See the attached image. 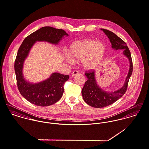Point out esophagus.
<instances>
[{
  "label": "esophagus",
  "instance_id": "obj_1",
  "mask_svg": "<svg viewBox=\"0 0 149 149\" xmlns=\"http://www.w3.org/2000/svg\"><path fill=\"white\" fill-rule=\"evenodd\" d=\"M78 74H79V71H77V70H75V71H74L72 72V77H74L75 75H76Z\"/></svg>",
  "mask_w": 149,
  "mask_h": 149
}]
</instances>
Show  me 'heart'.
I'll return each instance as SVG.
<instances>
[{"mask_svg": "<svg viewBox=\"0 0 149 149\" xmlns=\"http://www.w3.org/2000/svg\"><path fill=\"white\" fill-rule=\"evenodd\" d=\"M106 52L104 45L92 39L77 41L72 44L70 49V56L68 61L72 63L75 61L82 60L84 68L91 70L95 68L102 61Z\"/></svg>", "mask_w": 149, "mask_h": 149, "instance_id": "obj_1", "label": "heart"}]
</instances>
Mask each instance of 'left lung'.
Instances as JSON below:
<instances>
[{"label":"left lung","mask_w":149,"mask_h":149,"mask_svg":"<svg viewBox=\"0 0 149 149\" xmlns=\"http://www.w3.org/2000/svg\"><path fill=\"white\" fill-rule=\"evenodd\" d=\"M101 30L109 38L113 49L116 50H123V54L129 60L130 68L124 85L119 90L113 92H106L99 87L96 82L94 71L85 72L87 81L85 82L82 90L83 98L87 104L95 108H102L109 106L125 94L132 74L133 67L131 53L126 43L113 32L103 29H101Z\"/></svg>","instance_id":"1"}]
</instances>
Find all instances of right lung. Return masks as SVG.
Returning a JSON list of instances; mask_svg holds the SVG:
<instances>
[{"label": "right lung", "mask_w": 149, "mask_h": 149, "mask_svg": "<svg viewBox=\"0 0 149 149\" xmlns=\"http://www.w3.org/2000/svg\"><path fill=\"white\" fill-rule=\"evenodd\" d=\"M68 35L62 29L43 27L27 36L17 51L14 68L17 86L21 95L30 103L38 106H47L57 102L62 97L65 83L69 75L53 73L43 82L33 84L23 78L22 70L24 61L36 41H46L57 45L64 36Z\"/></svg>", "instance_id": "right-lung-1"}]
</instances>
